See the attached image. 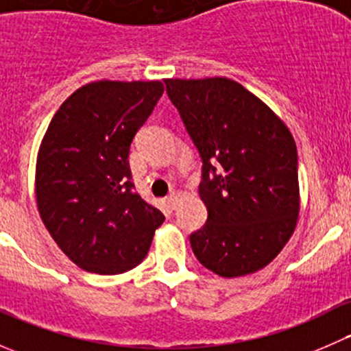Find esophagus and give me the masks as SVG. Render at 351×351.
<instances>
[{
    "label": "esophagus",
    "mask_w": 351,
    "mask_h": 351,
    "mask_svg": "<svg viewBox=\"0 0 351 351\" xmlns=\"http://www.w3.org/2000/svg\"><path fill=\"white\" fill-rule=\"evenodd\" d=\"M178 198H180V192L173 190V192H169V195H168V204L171 205V207H175L176 202H178Z\"/></svg>",
    "instance_id": "esophagus-1"
}]
</instances>
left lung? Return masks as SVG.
Masks as SVG:
<instances>
[{
  "label": "left lung",
  "instance_id": "obj_1",
  "mask_svg": "<svg viewBox=\"0 0 351 351\" xmlns=\"http://www.w3.org/2000/svg\"><path fill=\"white\" fill-rule=\"evenodd\" d=\"M200 153L207 222L190 236L197 260L224 278L267 267L299 219L297 147L289 127L229 77L165 80Z\"/></svg>",
  "mask_w": 351,
  "mask_h": 351
}]
</instances>
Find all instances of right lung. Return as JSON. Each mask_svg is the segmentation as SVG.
<instances>
[{
  "label": "right lung",
  "mask_w": 351,
  "mask_h": 351,
  "mask_svg": "<svg viewBox=\"0 0 351 351\" xmlns=\"http://www.w3.org/2000/svg\"><path fill=\"white\" fill-rule=\"evenodd\" d=\"M162 91L161 81H93L67 98L45 130L35 166L38 214L83 270H132L165 221L134 190L129 166L130 143Z\"/></svg>",
  "instance_id": "right-lung-1"
}]
</instances>
